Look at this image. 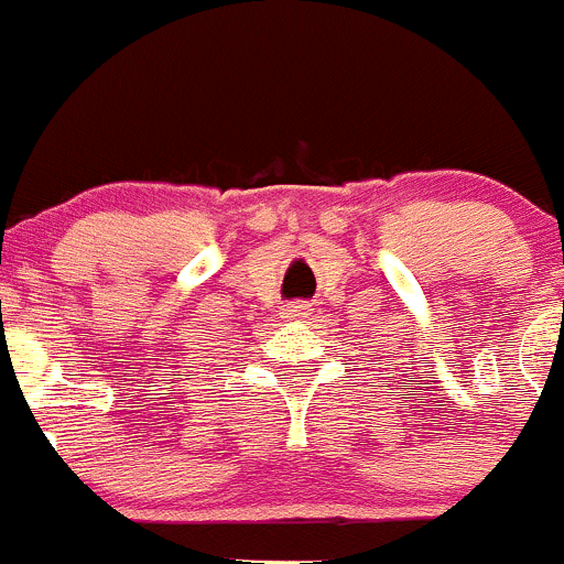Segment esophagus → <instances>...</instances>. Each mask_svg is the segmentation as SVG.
<instances>
[{"label": "esophagus", "mask_w": 564, "mask_h": 564, "mask_svg": "<svg viewBox=\"0 0 564 564\" xmlns=\"http://www.w3.org/2000/svg\"><path fill=\"white\" fill-rule=\"evenodd\" d=\"M282 315L288 317V321H304V317L312 315V310H310V304H304V301H293V304L284 306Z\"/></svg>", "instance_id": "obj_1"}]
</instances>
